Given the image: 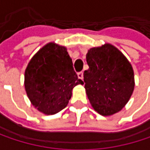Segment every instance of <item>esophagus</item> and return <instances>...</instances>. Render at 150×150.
Segmentation results:
<instances>
[{
	"label": "esophagus",
	"mask_w": 150,
	"mask_h": 150,
	"mask_svg": "<svg viewBox=\"0 0 150 150\" xmlns=\"http://www.w3.org/2000/svg\"><path fill=\"white\" fill-rule=\"evenodd\" d=\"M78 77H79L81 80H82V79H83V72H82V71H81V72H79V73H78Z\"/></svg>",
	"instance_id": "obj_1"
}]
</instances>
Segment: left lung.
Instances as JSON below:
<instances>
[{"instance_id":"1","label":"left lung","mask_w":150,"mask_h":150,"mask_svg":"<svg viewBox=\"0 0 150 150\" xmlns=\"http://www.w3.org/2000/svg\"><path fill=\"white\" fill-rule=\"evenodd\" d=\"M86 59L89 69L84 71L83 80L90 103L102 115L120 111L135 87L131 64L110 44L90 48Z\"/></svg>"}]
</instances>
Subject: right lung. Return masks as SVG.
I'll use <instances>...</instances> for the list:
<instances>
[{"label": "right lung", "instance_id": "obj_1", "mask_svg": "<svg viewBox=\"0 0 150 150\" xmlns=\"http://www.w3.org/2000/svg\"><path fill=\"white\" fill-rule=\"evenodd\" d=\"M82 83L66 47L53 42L34 55L25 71L27 95L32 104L46 115L63 109L71 98L74 87Z\"/></svg>", "mask_w": 150, "mask_h": 150}]
</instances>
